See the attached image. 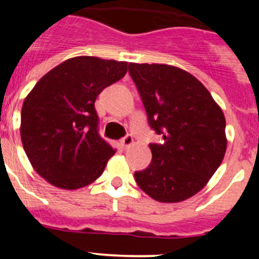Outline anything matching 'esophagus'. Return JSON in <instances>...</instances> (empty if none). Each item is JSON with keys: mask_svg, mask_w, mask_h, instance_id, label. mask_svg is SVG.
<instances>
[{"mask_svg": "<svg viewBox=\"0 0 259 259\" xmlns=\"http://www.w3.org/2000/svg\"><path fill=\"white\" fill-rule=\"evenodd\" d=\"M134 137L131 136V135H127L125 137H123L122 141H120V144H122L123 148H130V146L134 145Z\"/></svg>", "mask_w": 259, "mask_h": 259, "instance_id": "esophagus-1", "label": "esophagus"}]
</instances>
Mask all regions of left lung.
I'll return each instance as SVG.
<instances>
[{
    "mask_svg": "<svg viewBox=\"0 0 259 259\" xmlns=\"http://www.w3.org/2000/svg\"><path fill=\"white\" fill-rule=\"evenodd\" d=\"M150 127L164 143L150 144L152 163L135 172L158 202L188 200L209 183L227 149L226 118L200 80L163 63H130Z\"/></svg>",
    "mask_w": 259,
    "mask_h": 259,
    "instance_id": "1",
    "label": "left lung"
}]
</instances>
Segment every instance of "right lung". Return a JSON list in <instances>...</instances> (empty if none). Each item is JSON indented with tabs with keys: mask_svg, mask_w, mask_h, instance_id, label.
I'll return each mask as SVG.
<instances>
[{
	"mask_svg": "<svg viewBox=\"0 0 259 259\" xmlns=\"http://www.w3.org/2000/svg\"><path fill=\"white\" fill-rule=\"evenodd\" d=\"M127 62L80 56L38 80L23 102L20 139L33 170L61 189L97 180L116 149L97 131L96 98L122 79Z\"/></svg>",
	"mask_w": 259,
	"mask_h": 259,
	"instance_id": "right-lung-1",
	"label": "right lung"
}]
</instances>
